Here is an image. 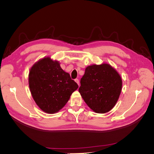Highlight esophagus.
Here are the masks:
<instances>
[{"label": "esophagus", "mask_w": 154, "mask_h": 154, "mask_svg": "<svg viewBox=\"0 0 154 154\" xmlns=\"http://www.w3.org/2000/svg\"><path fill=\"white\" fill-rule=\"evenodd\" d=\"M75 80V82L77 83V84L78 85H80V82H79V80H78V79H75V80Z\"/></svg>", "instance_id": "esophagus-1"}]
</instances>
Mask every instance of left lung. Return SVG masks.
<instances>
[{"instance_id": "obj_1", "label": "left lung", "mask_w": 154, "mask_h": 154, "mask_svg": "<svg viewBox=\"0 0 154 154\" xmlns=\"http://www.w3.org/2000/svg\"><path fill=\"white\" fill-rule=\"evenodd\" d=\"M79 92L96 113L110 111L118 101L122 88V78L110 65H92L85 69Z\"/></svg>"}]
</instances>
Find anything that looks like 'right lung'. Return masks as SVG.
Instances as JSON below:
<instances>
[{
	"label": "right lung",
	"instance_id": "obj_1",
	"mask_svg": "<svg viewBox=\"0 0 154 154\" xmlns=\"http://www.w3.org/2000/svg\"><path fill=\"white\" fill-rule=\"evenodd\" d=\"M29 86L32 97L40 108L48 114L59 111L67 103L77 83L57 61L49 57L36 63L30 69Z\"/></svg>",
	"mask_w": 154,
	"mask_h": 154
}]
</instances>
